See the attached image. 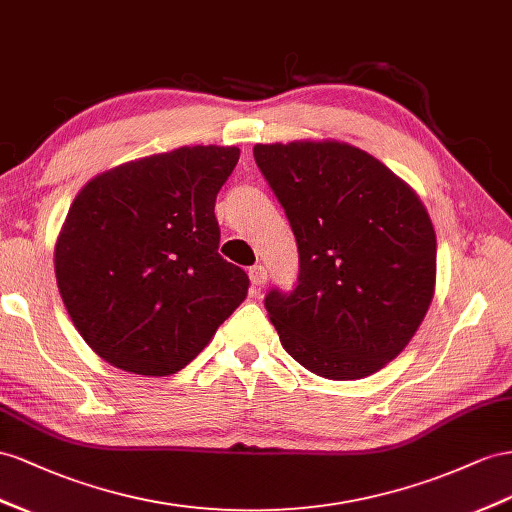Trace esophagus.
Returning a JSON list of instances; mask_svg holds the SVG:
<instances>
[{"label": "esophagus", "instance_id": "esophagus-1", "mask_svg": "<svg viewBox=\"0 0 512 512\" xmlns=\"http://www.w3.org/2000/svg\"><path fill=\"white\" fill-rule=\"evenodd\" d=\"M248 277H251V283L255 285V287H261L264 285L266 281H268V270L264 268V266H253L251 270H248Z\"/></svg>", "mask_w": 512, "mask_h": 512}]
</instances>
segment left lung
<instances>
[{
    "instance_id": "1",
    "label": "left lung",
    "mask_w": 512,
    "mask_h": 512,
    "mask_svg": "<svg viewBox=\"0 0 512 512\" xmlns=\"http://www.w3.org/2000/svg\"><path fill=\"white\" fill-rule=\"evenodd\" d=\"M255 162L290 220L298 283L266 311L309 372L355 381L396 359L435 294L437 238L419 196L352 144H255Z\"/></svg>"
}]
</instances>
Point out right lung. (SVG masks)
Segmentation results:
<instances>
[{"instance_id": "obj_1", "label": "right lung", "mask_w": 512, "mask_h": 512, "mask_svg": "<svg viewBox=\"0 0 512 512\" xmlns=\"http://www.w3.org/2000/svg\"><path fill=\"white\" fill-rule=\"evenodd\" d=\"M238 160V147H181L116 166L75 196L56 242L58 290L114 368L179 372L246 298V272L218 255L214 214Z\"/></svg>"}]
</instances>
